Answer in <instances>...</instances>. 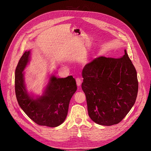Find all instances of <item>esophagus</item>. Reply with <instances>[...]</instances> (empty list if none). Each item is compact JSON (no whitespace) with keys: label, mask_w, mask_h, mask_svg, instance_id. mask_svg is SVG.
<instances>
[{"label":"esophagus","mask_w":151,"mask_h":151,"mask_svg":"<svg viewBox=\"0 0 151 151\" xmlns=\"http://www.w3.org/2000/svg\"><path fill=\"white\" fill-rule=\"evenodd\" d=\"M76 85L78 86H80L81 84V80L79 78H78L76 79Z\"/></svg>","instance_id":"esophagus-1"}]
</instances>
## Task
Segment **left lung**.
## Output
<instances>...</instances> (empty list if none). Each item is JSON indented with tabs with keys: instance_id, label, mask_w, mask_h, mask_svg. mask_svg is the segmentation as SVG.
Segmentation results:
<instances>
[{
	"instance_id": "8db88e82",
	"label": "left lung",
	"mask_w": 151,
	"mask_h": 151,
	"mask_svg": "<svg viewBox=\"0 0 151 151\" xmlns=\"http://www.w3.org/2000/svg\"><path fill=\"white\" fill-rule=\"evenodd\" d=\"M119 58L100 56L82 71L81 88L90 119L110 126L122 121L134 106L138 92L137 71L126 50Z\"/></svg>"
}]
</instances>
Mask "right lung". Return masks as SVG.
I'll use <instances>...</instances> for the list:
<instances>
[{"label":"right lung","instance_id":"add662e5","mask_svg":"<svg viewBox=\"0 0 151 151\" xmlns=\"http://www.w3.org/2000/svg\"><path fill=\"white\" fill-rule=\"evenodd\" d=\"M31 50L24 53L15 72V91L18 104L32 121L40 125L55 127L64 122L71 97L77 90L72 76L56 77L50 74L41 95L27 90L24 72L31 60Z\"/></svg>","mask_w":151,"mask_h":151}]
</instances>
